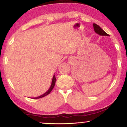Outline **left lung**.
<instances>
[{"instance_id":"left-lung-1","label":"left lung","mask_w":127,"mask_h":127,"mask_svg":"<svg viewBox=\"0 0 127 127\" xmlns=\"http://www.w3.org/2000/svg\"><path fill=\"white\" fill-rule=\"evenodd\" d=\"M93 27H94V31H95V33L96 34H98V35H102V36H109V34H108L107 33H105V32L96 24L94 23Z\"/></svg>"}]
</instances>
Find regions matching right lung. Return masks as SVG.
<instances>
[{
    "label": "right lung",
    "instance_id": "obj_1",
    "mask_svg": "<svg viewBox=\"0 0 127 127\" xmlns=\"http://www.w3.org/2000/svg\"><path fill=\"white\" fill-rule=\"evenodd\" d=\"M56 76L55 75H53V79H52V84H51V86H50L49 89L48 90V91L45 92V93H44L42 95H41L39 96H37V97H35V98H32L33 99H39V98H43L44 96H45L46 95H47L49 94L51 91L53 89V88L55 86V84H56Z\"/></svg>",
    "mask_w": 127,
    "mask_h": 127
}]
</instances>
